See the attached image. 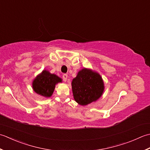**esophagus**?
Returning a JSON list of instances; mask_svg holds the SVG:
<instances>
[{
  "label": "esophagus",
  "instance_id": "obj_1",
  "mask_svg": "<svg viewBox=\"0 0 150 150\" xmlns=\"http://www.w3.org/2000/svg\"><path fill=\"white\" fill-rule=\"evenodd\" d=\"M67 77H68V76H67V74H64L63 75V79L64 81H67Z\"/></svg>",
  "mask_w": 150,
  "mask_h": 150
}]
</instances>
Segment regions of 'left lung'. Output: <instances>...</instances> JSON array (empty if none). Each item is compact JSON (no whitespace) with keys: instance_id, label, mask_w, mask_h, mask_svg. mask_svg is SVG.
Wrapping results in <instances>:
<instances>
[{"instance_id":"obj_1","label":"left lung","mask_w":150,"mask_h":150,"mask_svg":"<svg viewBox=\"0 0 150 150\" xmlns=\"http://www.w3.org/2000/svg\"><path fill=\"white\" fill-rule=\"evenodd\" d=\"M71 85L74 100L82 106L96 102L104 92V82L102 76L90 69L80 70L72 79Z\"/></svg>"}]
</instances>
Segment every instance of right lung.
Here are the masks:
<instances>
[{
  "label": "right lung",
  "instance_id": "add662e5",
  "mask_svg": "<svg viewBox=\"0 0 150 150\" xmlns=\"http://www.w3.org/2000/svg\"><path fill=\"white\" fill-rule=\"evenodd\" d=\"M62 82V79L59 76L44 69L33 80L32 88L39 95L50 98L52 95L56 84Z\"/></svg>",
  "mask_w": 150,
  "mask_h": 150
}]
</instances>
